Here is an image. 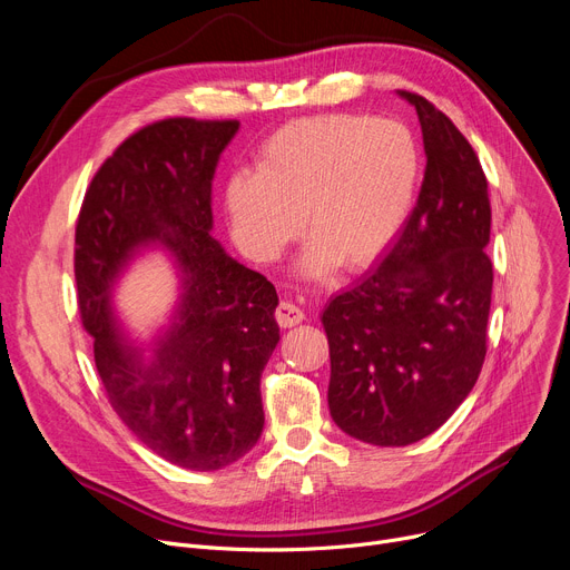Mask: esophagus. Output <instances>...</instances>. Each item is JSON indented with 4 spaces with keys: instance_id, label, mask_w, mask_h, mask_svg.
Segmentation results:
<instances>
[{
    "instance_id": "1",
    "label": "esophagus",
    "mask_w": 570,
    "mask_h": 570,
    "mask_svg": "<svg viewBox=\"0 0 570 570\" xmlns=\"http://www.w3.org/2000/svg\"><path fill=\"white\" fill-rule=\"evenodd\" d=\"M275 316H277V323H279L282 327H293V325H297V323H303V318H305L303 309L297 307V305H293V303H288V301L277 307Z\"/></svg>"
}]
</instances>
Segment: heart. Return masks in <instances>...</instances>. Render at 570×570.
<instances>
[{"mask_svg": "<svg viewBox=\"0 0 570 570\" xmlns=\"http://www.w3.org/2000/svg\"><path fill=\"white\" fill-rule=\"evenodd\" d=\"M423 153L409 127L363 115L293 119L265 140L254 175L228 179L230 235L249 258L267 263L301 233L314 247L309 279L376 263L406 226L421 189Z\"/></svg>", "mask_w": 570, "mask_h": 570, "instance_id": "heart-1", "label": "heart"}]
</instances>
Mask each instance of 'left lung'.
<instances>
[{
    "label": "left lung",
    "mask_w": 570,
    "mask_h": 570,
    "mask_svg": "<svg viewBox=\"0 0 570 570\" xmlns=\"http://www.w3.org/2000/svg\"><path fill=\"white\" fill-rule=\"evenodd\" d=\"M423 129L425 179L383 263L331 297L327 406L348 436L409 445L439 430L481 374L492 301V209L469 140L428 99L397 92Z\"/></svg>",
    "instance_id": "obj_1"
}]
</instances>
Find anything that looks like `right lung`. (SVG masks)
Masks as SVG:
<instances>
[{
  "label": "right lung",
  "mask_w": 570,
  "mask_h": 570,
  "mask_svg": "<svg viewBox=\"0 0 570 570\" xmlns=\"http://www.w3.org/2000/svg\"><path fill=\"white\" fill-rule=\"evenodd\" d=\"M239 122L161 119L127 138L89 185L76 226L85 331L110 406L149 451L191 471L245 458L263 432L261 374L279 342L275 286L213 237V179ZM176 267L154 335H130L114 288L145 253Z\"/></svg>",
  "instance_id": "1"
}]
</instances>
